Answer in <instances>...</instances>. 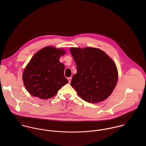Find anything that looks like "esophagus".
Here are the masks:
<instances>
[{
    "instance_id": "obj_1",
    "label": "esophagus",
    "mask_w": 146,
    "mask_h": 146,
    "mask_svg": "<svg viewBox=\"0 0 146 146\" xmlns=\"http://www.w3.org/2000/svg\"><path fill=\"white\" fill-rule=\"evenodd\" d=\"M67 79H68V82L70 83V82H71V77H70V78H68Z\"/></svg>"
}]
</instances>
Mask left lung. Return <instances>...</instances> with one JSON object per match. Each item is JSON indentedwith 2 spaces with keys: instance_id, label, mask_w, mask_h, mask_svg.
Instances as JSON below:
<instances>
[{
  "instance_id": "left-lung-1",
  "label": "left lung",
  "mask_w": 146,
  "mask_h": 146,
  "mask_svg": "<svg viewBox=\"0 0 146 146\" xmlns=\"http://www.w3.org/2000/svg\"><path fill=\"white\" fill-rule=\"evenodd\" d=\"M77 73L71 85L84 101L96 104L107 99L118 79L115 63L103 50L96 48H71Z\"/></svg>"
}]
</instances>
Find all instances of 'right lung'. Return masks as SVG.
Segmentation results:
<instances>
[{
  "label": "right lung",
  "instance_id": "obj_1",
  "mask_svg": "<svg viewBox=\"0 0 146 146\" xmlns=\"http://www.w3.org/2000/svg\"><path fill=\"white\" fill-rule=\"evenodd\" d=\"M64 53L63 49L48 46L34 54L22 74L24 85L31 95L49 99L68 83L64 76V65L59 61Z\"/></svg>",
  "mask_w": 146,
  "mask_h": 146
}]
</instances>
